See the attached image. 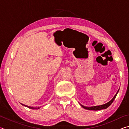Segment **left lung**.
I'll list each match as a JSON object with an SVG mask.
<instances>
[{"label":"left lung","mask_w":129,"mask_h":129,"mask_svg":"<svg viewBox=\"0 0 129 129\" xmlns=\"http://www.w3.org/2000/svg\"><path fill=\"white\" fill-rule=\"evenodd\" d=\"M119 90H118L117 93L115 94V95H114V97L113 98V99L110 100V101L107 102V103L105 104L104 105H99V106H90V107H87V106H85L82 105L80 104L81 106L83 108L87 109V110H102V109H105L106 108H108V107L111 104H112V102L114 101V99L116 97V96L117 95L118 93Z\"/></svg>","instance_id":"1"}]
</instances>
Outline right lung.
Masks as SVG:
<instances>
[{
	"instance_id": "add662e5",
	"label": "right lung",
	"mask_w": 129,
	"mask_h": 129,
	"mask_svg": "<svg viewBox=\"0 0 129 129\" xmlns=\"http://www.w3.org/2000/svg\"><path fill=\"white\" fill-rule=\"evenodd\" d=\"M21 105H24V106H26L27 107V108H29V109H39V108H40V107H34V106H27V105H24L23 104H21Z\"/></svg>"
}]
</instances>
